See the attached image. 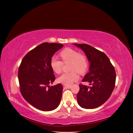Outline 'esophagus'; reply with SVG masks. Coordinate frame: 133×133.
Segmentation results:
<instances>
[{"mask_svg":"<svg viewBox=\"0 0 133 133\" xmlns=\"http://www.w3.org/2000/svg\"><path fill=\"white\" fill-rule=\"evenodd\" d=\"M65 88H68V89H70V88H71V85H65Z\"/></svg>","mask_w":133,"mask_h":133,"instance_id":"34e87169","label":"esophagus"}]
</instances>
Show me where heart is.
Wrapping results in <instances>:
<instances>
[{
    "instance_id": "obj_1",
    "label": "heart",
    "mask_w": 133,
    "mask_h": 133,
    "mask_svg": "<svg viewBox=\"0 0 133 133\" xmlns=\"http://www.w3.org/2000/svg\"><path fill=\"white\" fill-rule=\"evenodd\" d=\"M63 63L70 62L69 70L71 71L63 73L58 79L59 83L65 85H71L79 80V74H84L88 68V60L85 55L79 54L78 51L71 48H65L59 54ZM50 65L51 69L57 74L62 72L63 63L55 57L50 59Z\"/></svg>"
}]
</instances>
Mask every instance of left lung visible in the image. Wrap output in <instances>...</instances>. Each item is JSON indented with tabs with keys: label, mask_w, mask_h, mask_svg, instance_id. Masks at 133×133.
<instances>
[{
	"label": "left lung",
	"mask_w": 133,
	"mask_h": 133,
	"mask_svg": "<svg viewBox=\"0 0 133 133\" xmlns=\"http://www.w3.org/2000/svg\"><path fill=\"white\" fill-rule=\"evenodd\" d=\"M85 53L90 63L89 71L82 82H88L91 87L80 84L77 94L79 105L84 109H94L102 105L113 91L116 80L114 67L103 52L86 44H76Z\"/></svg>",
	"instance_id": "left-lung-1"
}]
</instances>
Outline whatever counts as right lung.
Listing matches in <instances>:
<instances>
[{
    "mask_svg": "<svg viewBox=\"0 0 133 133\" xmlns=\"http://www.w3.org/2000/svg\"><path fill=\"white\" fill-rule=\"evenodd\" d=\"M63 46L61 44L43 43L28 52L19 66L20 91L26 101L39 110H54L61 100L62 84L49 86L55 79L50 61Z\"/></svg>",
    "mask_w": 133,
    "mask_h": 133,
    "instance_id": "1",
    "label": "right lung"
}]
</instances>
